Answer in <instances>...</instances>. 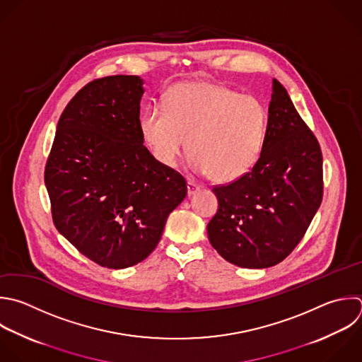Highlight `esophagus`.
Segmentation results:
<instances>
[{
  "label": "esophagus",
  "instance_id": "esophagus-1",
  "mask_svg": "<svg viewBox=\"0 0 362 362\" xmlns=\"http://www.w3.org/2000/svg\"><path fill=\"white\" fill-rule=\"evenodd\" d=\"M187 188H188V195H194L201 187L197 184V182H194V181H191V180H188V182H187Z\"/></svg>",
  "mask_w": 362,
  "mask_h": 362
}]
</instances>
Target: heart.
<instances>
[{
	"label": "heart",
	"mask_w": 362,
	"mask_h": 362,
	"mask_svg": "<svg viewBox=\"0 0 362 362\" xmlns=\"http://www.w3.org/2000/svg\"><path fill=\"white\" fill-rule=\"evenodd\" d=\"M267 126L269 110L259 98L211 82L175 85L163 106H148L140 119L141 137L161 165H174L185 141L191 167L218 182L255 167Z\"/></svg>",
	"instance_id": "b5f03b06"
}]
</instances>
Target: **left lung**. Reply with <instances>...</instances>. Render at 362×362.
I'll return each mask as SVG.
<instances>
[{
	"instance_id": "1",
	"label": "left lung",
	"mask_w": 362,
	"mask_h": 362,
	"mask_svg": "<svg viewBox=\"0 0 362 362\" xmlns=\"http://www.w3.org/2000/svg\"><path fill=\"white\" fill-rule=\"evenodd\" d=\"M322 154L287 90L273 79L269 126L255 167L212 188L218 211L208 223L214 249L239 267L284 260L303 239L322 199Z\"/></svg>"
}]
</instances>
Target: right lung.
I'll list each match as a JSON object with an SVG mask.
<instances>
[{
	"instance_id": "obj_1",
	"label": "right lung",
	"mask_w": 362,
	"mask_h": 362,
	"mask_svg": "<svg viewBox=\"0 0 362 362\" xmlns=\"http://www.w3.org/2000/svg\"><path fill=\"white\" fill-rule=\"evenodd\" d=\"M143 93L134 75L89 82L61 115L45 165L57 229L109 269L144 260L187 195L185 178L143 144Z\"/></svg>"
}]
</instances>
